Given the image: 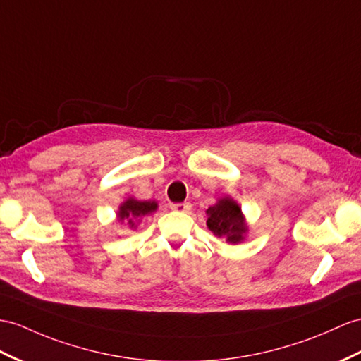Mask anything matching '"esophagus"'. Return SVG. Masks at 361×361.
Returning a JSON list of instances; mask_svg holds the SVG:
<instances>
[{
	"mask_svg": "<svg viewBox=\"0 0 361 361\" xmlns=\"http://www.w3.org/2000/svg\"><path fill=\"white\" fill-rule=\"evenodd\" d=\"M170 208L173 211H180V213H188V211L191 209V204L190 202H183V204H171Z\"/></svg>",
	"mask_w": 361,
	"mask_h": 361,
	"instance_id": "34e87169",
	"label": "esophagus"
}]
</instances>
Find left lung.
<instances>
[{
    "label": "left lung",
    "mask_w": 361,
    "mask_h": 361,
    "mask_svg": "<svg viewBox=\"0 0 361 361\" xmlns=\"http://www.w3.org/2000/svg\"><path fill=\"white\" fill-rule=\"evenodd\" d=\"M207 226L214 235L224 237L228 243H239L245 239L248 225L239 204L231 197L219 199L217 204L207 209Z\"/></svg>",
    "instance_id": "left-lung-1"
}]
</instances>
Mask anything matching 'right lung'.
I'll return each instance as SVG.
<instances>
[{"label":"right lung","mask_w":361,"mask_h":361,"mask_svg":"<svg viewBox=\"0 0 361 361\" xmlns=\"http://www.w3.org/2000/svg\"><path fill=\"white\" fill-rule=\"evenodd\" d=\"M157 209V204L154 200H136L133 197H128L126 202H122L118 219L122 222L126 221L130 228H136V222L140 221L144 216L154 213Z\"/></svg>","instance_id":"right-lung-1"}]
</instances>
